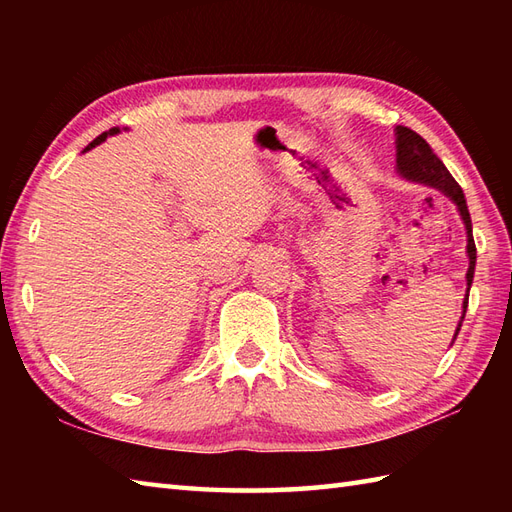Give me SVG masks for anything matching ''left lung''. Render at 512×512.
Masks as SVG:
<instances>
[{
  "label": "left lung",
  "instance_id": "8db88e82",
  "mask_svg": "<svg viewBox=\"0 0 512 512\" xmlns=\"http://www.w3.org/2000/svg\"><path fill=\"white\" fill-rule=\"evenodd\" d=\"M396 151H398L396 154L398 176L409 180V182L424 184V187L438 189L440 193L447 195V198L455 204V209H458V213L462 217V224L466 228V257H469V270H466V295L462 301V317H460L458 328H455V334H453V341H451V345H453L460 334L466 306H469V292H471V284H473L475 259H477L469 206H466V198H464V191L460 189V184L453 180L449 169L444 167V162L436 154H433V149L420 134H416L409 127L398 125L396 127Z\"/></svg>",
  "mask_w": 512,
  "mask_h": 512
}]
</instances>
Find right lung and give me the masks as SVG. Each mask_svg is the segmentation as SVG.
Wrapping results in <instances>:
<instances>
[{
  "mask_svg": "<svg viewBox=\"0 0 512 512\" xmlns=\"http://www.w3.org/2000/svg\"><path fill=\"white\" fill-rule=\"evenodd\" d=\"M123 129H125V132H127V127H123ZM123 129H121V127H112V129H110V132H103L101 136H96V138L92 140V143H90L88 147H85V149H83V154H85V151H90L92 147H96V145H101V143H105V140H107V138H110V136H116V134H121V132H123Z\"/></svg>",
  "mask_w": 512,
  "mask_h": 512,
  "instance_id": "right-lung-1",
  "label": "right lung"
}]
</instances>
